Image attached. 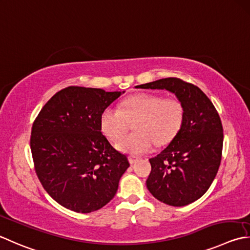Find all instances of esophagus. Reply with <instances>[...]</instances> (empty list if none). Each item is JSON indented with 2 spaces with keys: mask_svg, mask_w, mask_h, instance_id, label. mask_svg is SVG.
<instances>
[{
  "mask_svg": "<svg viewBox=\"0 0 250 250\" xmlns=\"http://www.w3.org/2000/svg\"><path fill=\"white\" fill-rule=\"evenodd\" d=\"M140 158L139 157H135V156H129V161H130V164H134V163H136V161H138Z\"/></svg>",
  "mask_w": 250,
  "mask_h": 250,
  "instance_id": "esophagus-1",
  "label": "esophagus"
}]
</instances>
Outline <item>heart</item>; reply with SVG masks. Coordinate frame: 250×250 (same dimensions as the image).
<instances>
[{
    "instance_id": "b5f03b06",
    "label": "heart",
    "mask_w": 250,
    "mask_h": 250,
    "mask_svg": "<svg viewBox=\"0 0 250 250\" xmlns=\"http://www.w3.org/2000/svg\"><path fill=\"white\" fill-rule=\"evenodd\" d=\"M185 109L173 97L164 99L151 93H141L126 99L121 109L108 106L101 115V129L110 141L117 142L128 127V122L139 119L136 133L117 143V148L131 155L147 153L154 143L163 145L172 140L182 128Z\"/></svg>"
}]
</instances>
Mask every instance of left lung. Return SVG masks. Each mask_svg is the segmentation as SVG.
Returning a JSON list of instances; mask_svg holds the SVG:
<instances>
[{"mask_svg": "<svg viewBox=\"0 0 250 250\" xmlns=\"http://www.w3.org/2000/svg\"><path fill=\"white\" fill-rule=\"evenodd\" d=\"M138 89L167 90L182 102L184 121L179 133L156 157L146 187L155 198L174 207L187 206L207 192L219 170L223 128L207 95L192 83L165 78Z\"/></svg>", "mask_w": 250, "mask_h": 250, "instance_id": "8db88e82", "label": "left lung"}]
</instances>
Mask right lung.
I'll list each match as a JSON object with an SVG mask.
<instances>
[{"mask_svg": "<svg viewBox=\"0 0 250 250\" xmlns=\"http://www.w3.org/2000/svg\"><path fill=\"white\" fill-rule=\"evenodd\" d=\"M122 93L68 86L52 96L34 120V169L44 189L62 207L89 213L116 195L130 164L103 135L101 115Z\"/></svg>", "mask_w": 250, "mask_h": 250, "instance_id": "right-lung-1", "label": "right lung"}]
</instances>
